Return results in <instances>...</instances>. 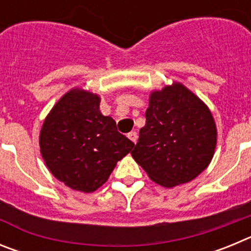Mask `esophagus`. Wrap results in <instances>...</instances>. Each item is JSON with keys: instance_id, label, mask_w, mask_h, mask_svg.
I'll use <instances>...</instances> for the list:
<instances>
[{"instance_id": "esophagus-1", "label": "esophagus", "mask_w": 251, "mask_h": 251, "mask_svg": "<svg viewBox=\"0 0 251 251\" xmlns=\"http://www.w3.org/2000/svg\"><path fill=\"white\" fill-rule=\"evenodd\" d=\"M128 138H129L132 142H134V143H136L137 138H138V136H137V132L132 130V132L128 133Z\"/></svg>"}]
</instances>
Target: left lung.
<instances>
[{
    "label": "left lung",
    "mask_w": 251,
    "mask_h": 251,
    "mask_svg": "<svg viewBox=\"0 0 251 251\" xmlns=\"http://www.w3.org/2000/svg\"><path fill=\"white\" fill-rule=\"evenodd\" d=\"M216 142L211 110L175 81L151 92L146 124L130 154L153 182L171 188L190 182L207 168Z\"/></svg>",
    "instance_id": "8db88e82"
}]
</instances>
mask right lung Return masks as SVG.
I'll return each mask as SVG.
<instances>
[{"label":"right lung","mask_w":251,"mask_h":251,"mask_svg":"<svg viewBox=\"0 0 251 251\" xmlns=\"http://www.w3.org/2000/svg\"><path fill=\"white\" fill-rule=\"evenodd\" d=\"M98 94L73 88L56 101L40 130L46 167L60 182L84 194L97 191L134 143L101 114Z\"/></svg>","instance_id":"obj_1"}]
</instances>
